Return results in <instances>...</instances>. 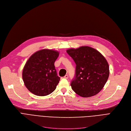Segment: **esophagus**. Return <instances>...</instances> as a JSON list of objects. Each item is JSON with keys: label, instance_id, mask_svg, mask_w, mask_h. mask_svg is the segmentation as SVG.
<instances>
[{"label": "esophagus", "instance_id": "1", "mask_svg": "<svg viewBox=\"0 0 131 131\" xmlns=\"http://www.w3.org/2000/svg\"><path fill=\"white\" fill-rule=\"evenodd\" d=\"M68 75H65V76H64V78H65V79H68Z\"/></svg>", "mask_w": 131, "mask_h": 131}]
</instances>
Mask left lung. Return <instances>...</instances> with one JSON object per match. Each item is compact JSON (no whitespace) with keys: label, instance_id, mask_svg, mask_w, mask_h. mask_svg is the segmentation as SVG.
Listing matches in <instances>:
<instances>
[{"label":"left lung","instance_id":"obj_1","mask_svg":"<svg viewBox=\"0 0 131 131\" xmlns=\"http://www.w3.org/2000/svg\"><path fill=\"white\" fill-rule=\"evenodd\" d=\"M76 64L75 78L71 84L72 90L87 98L98 94L104 87L109 75V67L104 56L89 46L66 50Z\"/></svg>","mask_w":131,"mask_h":131}]
</instances>
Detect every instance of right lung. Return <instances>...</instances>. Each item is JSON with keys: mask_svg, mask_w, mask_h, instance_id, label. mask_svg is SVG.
<instances>
[{"mask_svg": "<svg viewBox=\"0 0 131 131\" xmlns=\"http://www.w3.org/2000/svg\"><path fill=\"white\" fill-rule=\"evenodd\" d=\"M59 54L57 50L41 49L34 52L27 60L22 78L29 91L36 95L46 96L56 89L60 78L54 64Z\"/></svg>", "mask_w": 131, "mask_h": 131, "instance_id": "add662e5", "label": "right lung"}]
</instances>
